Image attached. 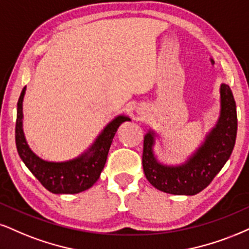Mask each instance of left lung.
Here are the masks:
<instances>
[{
    "label": "left lung",
    "instance_id": "8db88e82",
    "mask_svg": "<svg viewBox=\"0 0 249 249\" xmlns=\"http://www.w3.org/2000/svg\"><path fill=\"white\" fill-rule=\"evenodd\" d=\"M220 112L217 124L205 135L204 142L185 162L165 165L155 156L158 135L150 129L144 136L143 171L151 185L173 195H195L210 185L229 160L237 139L238 119L234 97L229 85L219 89Z\"/></svg>",
    "mask_w": 249,
    "mask_h": 249
}]
</instances>
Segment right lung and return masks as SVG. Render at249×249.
Instances as JSON below:
<instances>
[{
    "mask_svg": "<svg viewBox=\"0 0 249 249\" xmlns=\"http://www.w3.org/2000/svg\"><path fill=\"white\" fill-rule=\"evenodd\" d=\"M26 87L21 90L17 103L16 146L18 155L26 167L41 185L54 194H77L96 183L106 164L110 144L118 128L124 121H130L125 115H118L101 130L87 151L67 161L44 160L31 150L23 130V100Z\"/></svg>",
    "mask_w": 249,
    "mask_h": 249,
    "instance_id": "add662e5",
    "label": "right lung"
}]
</instances>
